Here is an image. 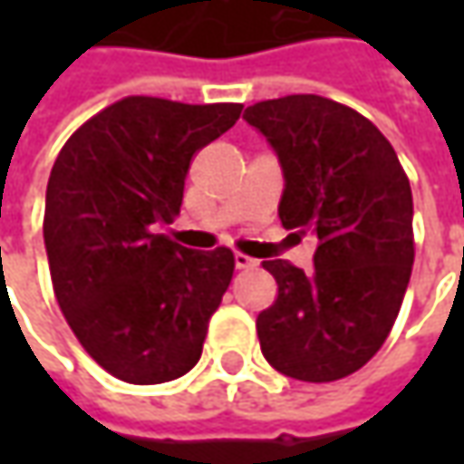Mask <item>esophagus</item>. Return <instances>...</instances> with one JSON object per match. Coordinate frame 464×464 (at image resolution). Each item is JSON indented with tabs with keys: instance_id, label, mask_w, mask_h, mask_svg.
Segmentation results:
<instances>
[{
	"instance_id": "1",
	"label": "esophagus",
	"mask_w": 464,
	"mask_h": 464,
	"mask_svg": "<svg viewBox=\"0 0 464 464\" xmlns=\"http://www.w3.org/2000/svg\"><path fill=\"white\" fill-rule=\"evenodd\" d=\"M235 266H237L240 271H250V268H256V266H258V260L250 258V256H245V253H235Z\"/></svg>"
}]
</instances>
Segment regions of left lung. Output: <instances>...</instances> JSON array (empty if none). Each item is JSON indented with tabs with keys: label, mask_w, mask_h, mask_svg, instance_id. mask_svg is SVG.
<instances>
[{
	"label": "left lung",
	"mask_w": 464,
	"mask_h": 464,
	"mask_svg": "<svg viewBox=\"0 0 464 464\" xmlns=\"http://www.w3.org/2000/svg\"><path fill=\"white\" fill-rule=\"evenodd\" d=\"M284 169L278 219L317 237L314 268L263 260L276 302L258 314L266 362L302 382H335L382 348L416 258L413 196L392 144L343 102L263 100L245 111Z\"/></svg>",
	"instance_id": "obj_1"
}]
</instances>
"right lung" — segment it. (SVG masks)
<instances>
[{
  "mask_svg": "<svg viewBox=\"0 0 464 464\" xmlns=\"http://www.w3.org/2000/svg\"><path fill=\"white\" fill-rule=\"evenodd\" d=\"M240 113V102L131 95L84 121L53 162L44 214L53 295L82 348L123 382H169L201 359L235 256L188 250L160 229L180 214L193 154Z\"/></svg>",
  "mask_w": 464,
  "mask_h": 464,
  "instance_id": "1",
  "label": "right lung"
}]
</instances>
